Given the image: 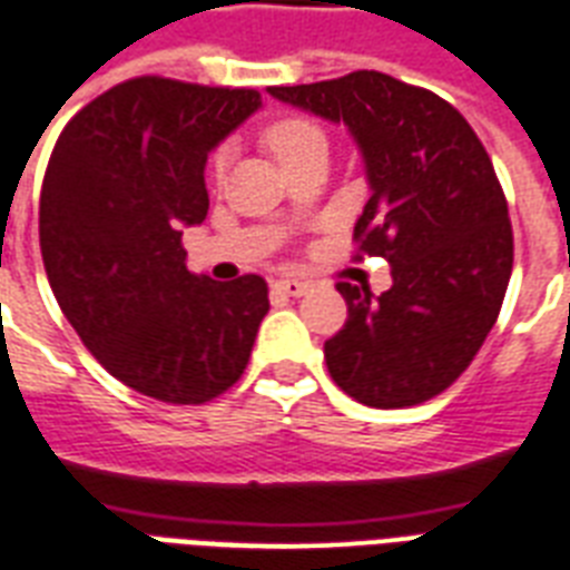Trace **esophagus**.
<instances>
[{"label":"esophagus","instance_id":"1","mask_svg":"<svg viewBox=\"0 0 570 570\" xmlns=\"http://www.w3.org/2000/svg\"><path fill=\"white\" fill-rule=\"evenodd\" d=\"M308 282L303 279H276V291L279 294H285V297H303V294H308Z\"/></svg>","mask_w":570,"mask_h":570}]
</instances>
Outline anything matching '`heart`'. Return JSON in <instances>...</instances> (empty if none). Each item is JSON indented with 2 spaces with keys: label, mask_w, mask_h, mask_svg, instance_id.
Returning a JSON list of instances; mask_svg holds the SVG:
<instances>
[{
  "label": "heart",
  "mask_w": 570,
  "mask_h": 570,
  "mask_svg": "<svg viewBox=\"0 0 570 570\" xmlns=\"http://www.w3.org/2000/svg\"><path fill=\"white\" fill-rule=\"evenodd\" d=\"M264 139L271 145V151L279 157L282 166H288V169H294L297 163H303L312 154H326L324 127L303 116H288L273 121ZM228 163H232V148L219 145L210 154V175H214V180H223V175L228 171Z\"/></svg>",
  "instance_id": "b5f03b06"
}]
</instances>
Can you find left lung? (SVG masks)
I'll return each mask as SVG.
<instances>
[{"instance_id": "1", "label": "left lung", "mask_w": 570, "mask_h": 570, "mask_svg": "<svg viewBox=\"0 0 570 570\" xmlns=\"http://www.w3.org/2000/svg\"><path fill=\"white\" fill-rule=\"evenodd\" d=\"M267 91L351 130L372 187L354 225L356 258L392 267L381 297L335 285L347 321L324 345L330 377L368 407L434 399L473 363L511 279L514 237L491 157L452 104L390 73Z\"/></svg>"}]
</instances>
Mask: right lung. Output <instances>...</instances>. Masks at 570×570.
Segmentation results:
<instances>
[{"label": "right lung", "instance_id": "1", "mask_svg": "<svg viewBox=\"0 0 570 570\" xmlns=\"http://www.w3.org/2000/svg\"><path fill=\"white\" fill-rule=\"evenodd\" d=\"M262 106L255 88L118 82L61 130L41 187V255L61 312L106 372L166 404L232 390L271 308L267 282L187 271L205 163Z\"/></svg>", "mask_w": 570, "mask_h": 570}]
</instances>
